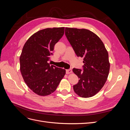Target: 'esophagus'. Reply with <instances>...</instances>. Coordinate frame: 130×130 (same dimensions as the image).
<instances>
[{"label":"esophagus","instance_id":"obj_1","mask_svg":"<svg viewBox=\"0 0 130 130\" xmlns=\"http://www.w3.org/2000/svg\"><path fill=\"white\" fill-rule=\"evenodd\" d=\"M72 69H67L66 70V73L67 74H71L72 73Z\"/></svg>","mask_w":130,"mask_h":130}]
</instances>
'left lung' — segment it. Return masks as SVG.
I'll return each mask as SVG.
<instances>
[{"label":"left lung","instance_id":"left-lung-1","mask_svg":"<svg viewBox=\"0 0 130 130\" xmlns=\"http://www.w3.org/2000/svg\"><path fill=\"white\" fill-rule=\"evenodd\" d=\"M65 34L77 56L84 57V71L73 68L79 80L73 86L82 98L95 95L107 81L110 63L108 52L97 35L87 29L66 27Z\"/></svg>","mask_w":130,"mask_h":130}]
</instances>
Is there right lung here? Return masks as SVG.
<instances>
[{
    "mask_svg": "<svg viewBox=\"0 0 130 130\" xmlns=\"http://www.w3.org/2000/svg\"><path fill=\"white\" fill-rule=\"evenodd\" d=\"M64 27L46 28L37 31L27 40L19 58L24 82L36 94L46 96L55 91L66 70L50 65L48 61Z\"/></svg>",
    "mask_w": 130,
    "mask_h": 130,
    "instance_id": "right-lung-1",
    "label": "right lung"
}]
</instances>
